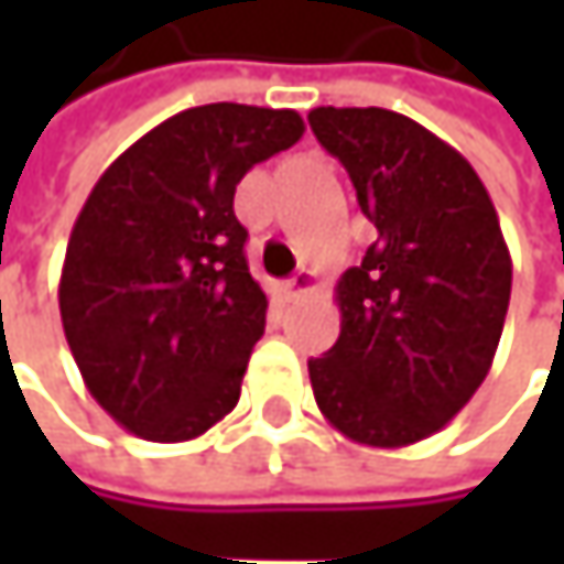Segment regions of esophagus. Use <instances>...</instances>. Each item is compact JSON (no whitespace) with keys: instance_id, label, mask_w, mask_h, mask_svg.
Segmentation results:
<instances>
[{"instance_id":"34e87169","label":"esophagus","mask_w":564,"mask_h":564,"mask_svg":"<svg viewBox=\"0 0 564 564\" xmlns=\"http://www.w3.org/2000/svg\"><path fill=\"white\" fill-rule=\"evenodd\" d=\"M316 286V274L313 271H296L290 281L283 283L281 290H283V296L286 300H296V296H303V293H310Z\"/></svg>"}]
</instances>
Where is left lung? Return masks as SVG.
I'll return each instance as SVG.
<instances>
[{"label":"left lung","mask_w":564,"mask_h":564,"mask_svg":"<svg viewBox=\"0 0 564 564\" xmlns=\"http://www.w3.org/2000/svg\"><path fill=\"white\" fill-rule=\"evenodd\" d=\"M310 127L376 228L336 283L339 339L310 359L323 417L356 444L408 447L484 386L512 286L497 208L474 166L382 107H316Z\"/></svg>","instance_id":"8db88e82"}]
</instances>
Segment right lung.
I'll use <instances>...</instances> for the list:
<instances>
[{
	"label": "right lung",
	"mask_w": 564,
	"mask_h": 564,
	"mask_svg": "<svg viewBox=\"0 0 564 564\" xmlns=\"http://www.w3.org/2000/svg\"><path fill=\"white\" fill-rule=\"evenodd\" d=\"M303 137L296 110H182L90 188L57 306L87 392L143 441H192L241 398L268 293L251 278L235 188Z\"/></svg>",
	"instance_id": "add662e5"
}]
</instances>
